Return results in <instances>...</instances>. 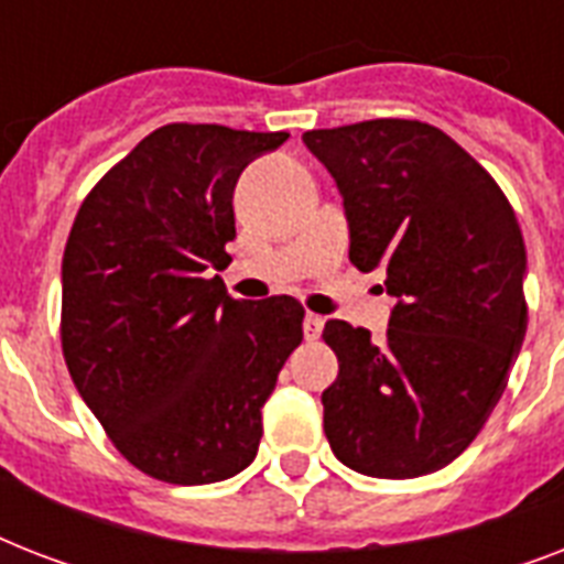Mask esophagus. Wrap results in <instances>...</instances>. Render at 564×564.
Returning <instances> with one entry per match:
<instances>
[{
  "mask_svg": "<svg viewBox=\"0 0 564 564\" xmlns=\"http://www.w3.org/2000/svg\"><path fill=\"white\" fill-rule=\"evenodd\" d=\"M322 327H325V318L322 316H316V313H307V316H304V336H307L310 343L322 336Z\"/></svg>",
  "mask_w": 564,
  "mask_h": 564,
  "instance_id": "obj_1",
  "label": "esophagus"
}]
</instances>
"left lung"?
Returning <instances> with one entry per match:
<instances>
[{"instance_id":"1","label":"left lung","mask_w":564,"mask_h":564,"mask_svg":"<svg viewBox=\"0 0 564 564\" xmlns=\"http://www.w3.org/2000/svg\"><path fill=\"white\" fill-rule=\"evenodd\" d=\"M343 193L348 257L386 269L398 299L383 343L330 318L339 360L322 392L336 459L380 480L454 463L507 389L527 334V248L489 172L419 119L307 131Z\"/></svg>"}]
</instances>
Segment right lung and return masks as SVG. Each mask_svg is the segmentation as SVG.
I'll return each instance as SVG.
<instances>
[{"label": "right lung", "mask_w": 564, "mask_h": 564, "mask_svg": "<svg viewBox=\"0 0 564 564\" xmlns=\"http://www.w3.org/2000/svg\"><path fill=\"white\" fill-rule=\"evenodd\" d=\"M286 131L172 122L84 198L61 265L66 369L128 463L204 486L251 465L263 403L304 339L290 295L237 301L219 274L234 187Z\"/></svg>", "instance_id": "obj_1"}]
</instances>
